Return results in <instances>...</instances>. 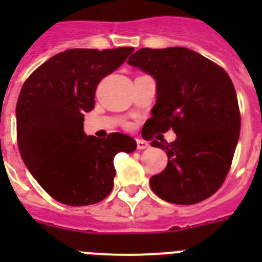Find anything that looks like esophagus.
<instances>
[{"mask_svg": "<svg viewBox=\"0 0 262 262\" xmlns=\"http://www.w3.org/2000/svg\"><path fill=\"white\" fill-rule=\"evenodd\" d=\"M136 145H138V149H147V148H149V143L143 140V139H138Z\"/></svg>", "mask_w": 262, "mask_h": 262, "instance_id": "obj_1", "label": "esophagus"}]
</instances>
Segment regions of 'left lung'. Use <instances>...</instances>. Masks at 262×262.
I'll return each mask as SVG.
<instances>
[{"instance_id":"obj_1","label":"left lung","mask_w":262,"mask_h":262,"mask_svg":"<svg viewBox=\"0 0 262 262\" xmlns=\"http://www.w3.org/2000/svg\"><path fill=\"white\" fill-rule=\"evenodd\" d=\"M127 62L156 80L147 128L161 134L172 128L177 135L172 143L151 142L168 155L166 168L149 180L151 189L166 202H202L226 180L239 140L240 111L230 76L184 47L140 48Z\"/></svg>"}]
</instances>
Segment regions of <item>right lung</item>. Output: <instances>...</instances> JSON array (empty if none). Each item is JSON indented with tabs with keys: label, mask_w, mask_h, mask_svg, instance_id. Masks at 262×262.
<instances>
[{
	"label": "right lung",
	"mask_w": 262,
	"mask_h": 262,
	"mask_svg": "<svg viewBox=\"0 0 262 262\" xmlns=\"http://www.w3.org/2000/svg\"><path fill=\"white\" fill-rule=\"evenodd\" d=\"M133 47L72 48L60 52L25 81L17 108V140L23 163L52 196L68 206L98 203L114 186V157L136 142L113 133L86 136L84 114L93 110L97 85L119 68Z\"/></svg>",
	"instance_id": "add662e5"
}]
</instances>
